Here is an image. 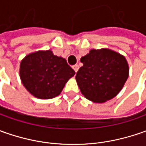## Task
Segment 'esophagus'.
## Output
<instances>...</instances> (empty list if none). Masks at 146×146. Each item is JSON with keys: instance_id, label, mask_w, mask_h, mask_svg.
Segmentation results:
<instances>
[{"instance_id": "1", "label": "esophagus", "mask_w": 146, "mask_h": 146, "mask_svg": "<svg viewBox=\"0 0 146 146\" xmlns=\"http://www.w3.org/2000/svg\"><path fill=\"white\" fill-rule=\"evenodd\" d=\"M72 68L74 69V70L76 71V72H77L78 71V70H79V65H74V66H72Z\"/></svg>"}]
</instances>
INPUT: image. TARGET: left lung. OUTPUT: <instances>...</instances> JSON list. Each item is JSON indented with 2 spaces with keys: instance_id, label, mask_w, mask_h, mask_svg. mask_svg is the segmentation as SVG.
I'll use <instances>...</instances> for the list:
<instances>
[{
  "instance_id": "obj_1",
  "label": "left lung",
  "mask_w": 146,
  "mask_h": 146,
  "mask_svg": "<svg viewBox=\"0 0 146 146\" xmlns=\"http://www.w3.org/2000/svg\"><path fill=\"white\" fill-rule=\"evenodd\" d=\"M76 82L85 98L98 103L110 100L120 92L128 77L126 58L107 48L92 49L82 57Z\"/></svg>"
}]
</instances>
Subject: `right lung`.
Masks as SVG:
<instances>
[{
  "instance_id": "right-lung-1",
  "label": "right lung",
  "mask_w": 146,
  "mask_h": 146,
  "mask_svg": "<svg viewBox=\"0 0 146 146\" xmlns=\"http://www.w3.org/2000/svg\"><path fill=\"white\" fill-rule=\"evenodd\" d=\"M20 78L29 93L40 99L58 96L65 84L76 74L66 59L51 50L28 54L20 64Z\"/></svg>"
}]
</instances>
